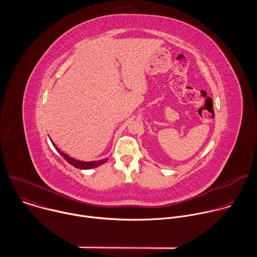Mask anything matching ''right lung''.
<instances>
[{
	"label": "right lung",
	"mask_w": 257,
	"mask_h": 257,
	"mask_svg": "<svg viewBox=\"0 0 257 257\" xmlns=\"http://www.w3.org/2000/svg\"><path fill=\"white\" fill-rule=\"evenodd\" d=\"M52 141V140H51ZM53 145L55 146V149L58 151V153L70 164L72 165L73 167H75L77 169H81V170H88V169H92V168H95V167H98L104 163H106L107 159H103V160H99V161H92V162H83V161H78V160H75L73 158H70L69 156H67L66 154H64L63 152H61L54 142H52Z\"/></svg>",
	"instance_id": "right-lung-1"
}]
</instances>
